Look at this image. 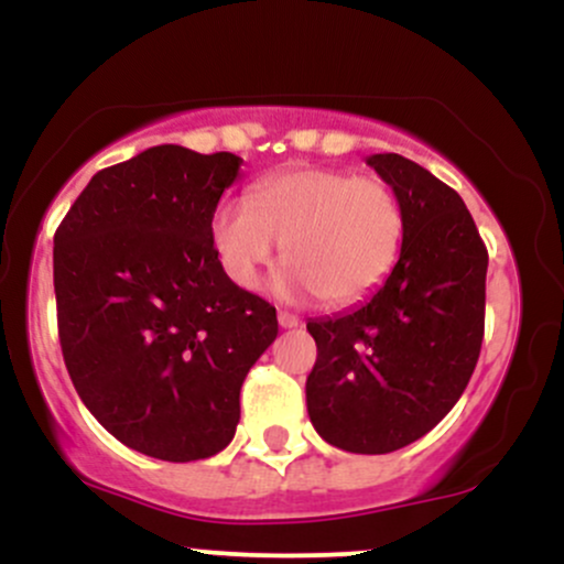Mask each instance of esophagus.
<instances>
[{
    "label": "esophagus",
    "mask_w": 564,
    "mask_h": 564,
    "mask_svg": "<svg viewBox=\"0 0 564 564\" xmlns=\"http://www.w3.org/2000/svg\"><path fill=\"white\" fill-rule=\"evenodd\" d=\"M278 323H281V328H296L302 321L296 318V315L286 313V310H281V313H278Z\"/></svg>",
    "instance_id": "obj_1"
}]
</instances>
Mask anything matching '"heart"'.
<instances>
[{
  "mask_svg": "<svg viewBox=\"0 0 564 564\" xmlns=\"http://www.w3.org/2000/svg\"><path fill=\"white\" fill-rule=\"evenodd\" d=\"M403 238L398 193L332 166L270 174L249 200H225L212 217V243L232 283L257 286L283 243L281 289L318 294L332 307L371 296L398 264Z\"/></svg>",
  "mask_w": 564,
  "mask_h": 564,
  "instance_id": "1",
  "label": "heart"
}]
</instances>
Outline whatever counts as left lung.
Listing matches in <instances>:
<instances>
[{
    "instance_id": "obj_1",
    "label": "left lung",
    "mask_w": 564,
    "mask_h": 564,
    "mask_svg": "<svg viewBox=\"0 0 564 564\" xmlns=\"http://www.w3.org/2000/svg\"><path fill=\"white\" fill-rule=\"evenodd\" d=\"M405 215L400 260L358 310L310 321L315 432L349 453H392L443 422L467 390L485 332V249L462 196L398 153L368 156Z\"/></svg>"
}]
</instances>
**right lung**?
Returning a JSON list of instances; mask_svg holds the SVG:
<instances>
[{
  "mask_svg": "<svg viewBox=\"0 0 564 564\" xmlns=\"http://www.w3.org/2000/svg\"><path fill=\"white\" fill-rule=\"evenodd\" d=\"M241 159L156 145L100 170L55 232L57 336L82 403L161 462L215 456L275 307L217 260L212 217Z\"/></svg>",
  "mask_w": 564,
  "mask_h": 564,
  "instance_id": "right-lung-1",
  "label": "right lung"
}]
</instances>
